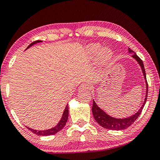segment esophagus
Wrapping results in <instances>:
<instances>
[{"instance_id":"obj_1","label":"esophagus","mask_w":160,"mask_h":160,"mask_svg":"<svg viewBox=\"0 0 160 160\" xmlns=\"http://www.w3.org/2000/svg\"><path fill=\"white\" fill-rule=\"evenodd\" d=\"M92 88V85L89 83V82H83L80 85L79 87L80 90H86V89H91Z\"/></svg>"}]
</instances>
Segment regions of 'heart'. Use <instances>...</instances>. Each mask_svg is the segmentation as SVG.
<instances>
[{
    "mask_svg": "<svg viewBox=\"0 0 160 160\" xmlns=\"http://www.w3.org/2000/svg\"><path fill=\"white\" fill-rule=\"evenodd\" d=\"M92 50L94 52H95V53H98V52H99V49H100V48L98 47V46H92Z\"/></svg>",
    "mask_w": 160,
    "mask_h": 160,
    "instance_id": "b5f03b06",
    "label": "heart"
}]
</instances>
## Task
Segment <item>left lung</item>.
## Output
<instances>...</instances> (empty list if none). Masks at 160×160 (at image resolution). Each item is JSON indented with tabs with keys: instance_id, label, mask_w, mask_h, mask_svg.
<instances>
[{
	"instance_id": "8db88e82",
	"label": "left lung",
	"mask_w": 160,
	"mask_h": 160,
	"mask_svg": "<svg viewBox=\"0 0 160 160\" xmlns=\"http://www.w3.org/2000/svg\"><path fill=\"white\" fill-rule=\"evenodd\" d=\"M129 52H134L130 48H128ZM133 58L138 62L139 66L142 68V71L143 72V75H144L145 82H146V95H145V101L143 102V105L141 107L140 109L137 112L136 114L133 115L128 118H124V119H117L114 118V117H112L109 116L106 112H104L101 109L100 107H98V105L95 103L94 101H93V106H92V113L93 116H94V120L98 122V124H100L102 128H106V129H110V130H115V131H120V130H124V129L127 128L128 127L130 126L131 124H133L135 120L138 118L139 114L142 112L143 107H144L145 102L147 100V97H148V82L146 80V74H145V71L144 68V65H143L142 60L136 54H134V55H132Z\"/></svg>"
}]
</instances>
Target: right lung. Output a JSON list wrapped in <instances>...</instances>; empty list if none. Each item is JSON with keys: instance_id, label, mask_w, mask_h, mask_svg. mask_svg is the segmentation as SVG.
<instances>
[{"instance_id": "obj_1", "label": "right lung", "mask_w": 160, "mask_h": 160, "mask_svg": "<svg viewBox=\"0 0 160 160\" xmlns=\"http://www.w3.org/2000/svg\"><path fill=\"white\" fill-rule=\"evenodd\" d=\"M40 42H42V41L41 40H35V41H34L33 43L30 44V45L27 47V48H29L30 46H32V45H34V44L40 43ZM68 105H66L65 110H64L63 114H62L61 120H60V122H58V124L55 127H54V128H52L51 129H48V130H46V131L34 130V129L30 128L29 127H26V128L29 129V131H31L32 133H34V134L37 135H40V136H48V135H53L54 134H56V133L59 132V131L60 130H62V128L65 126V125L66 124V122H67L68 120Z\"/></svg>"}]
</instances>
